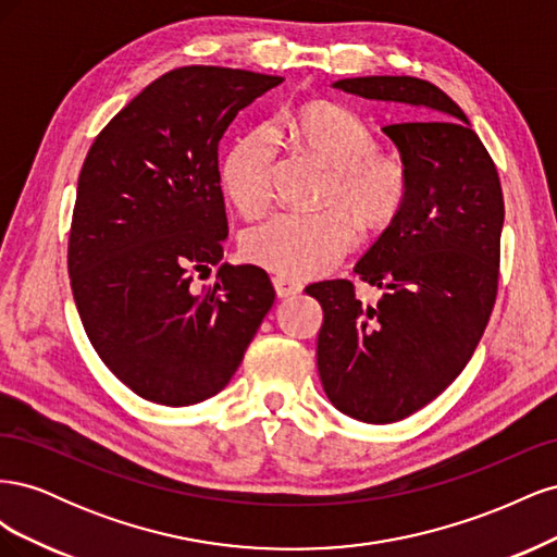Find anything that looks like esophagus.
<instances>
[{
  "mask_svg": "<svg viewBox=\"0 0 557 557\" xmlns=\"http://www.w3.org/2000/svg\"><path fill=\"white\" fill-rule=\"evenodd\" d=\"M272 283H274V290L278 297H290V295L301 293V283L290 276H274Z\"/></svg>",
  "mask_w": 557,
  "mask_h": 557,
  "instance_id": "esophagus-1",
  "label": "esophagus"
}]
</instances>
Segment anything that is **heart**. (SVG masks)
<instances>
[{
  "label": "heart",
  "mask_w": 557,
  "mask_h": 557,
  "mask_svg": "<svg viewBox=\"0 0 557 557\" xmlns=\"http://www.w3.org/2000/svg\"><path fill=\"white\" fill-rule=\"evenodd\" d=\"M285 127L297 148L332 170L323 201L336 209L276 213L244 234L242 250L246 260L278 276L307 278L327 272L356 246V220L364 230L391 225L407 205L411 178L407 162L376 150L372 127L339 104L301 107ZM274 156V134L258 127L244 134L223 160V190L248 218L264 213L272 199Z\"/></svg>",
  "instance_id": "heart-1"
}]
</instances>
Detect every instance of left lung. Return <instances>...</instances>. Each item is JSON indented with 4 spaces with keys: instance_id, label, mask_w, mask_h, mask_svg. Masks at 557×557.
I'll list each match as a JSON object with an SVG mask.
<instances>
[{
    "instance_id": "left-lung-1",
    "label": "left lung",
    "mask_w": 557,
    "mask_h": 557,
    "mask_svg": "<svg viewBox=\"0 0 557 557\" xmlns=\"http://www.w3.org/2000/svg\"><path fill=\"white\" fill-rule=\"evenodd\" d=\"M332 88L407 107L385 125L411 188L356 274L383 290L362 305L350 281L307 288L323 307L318 374L342 413L383 425L423 409L474 356L495 307L502 185L465 111L413 76L342 78Z\"/></svg>"
}]
</instances>
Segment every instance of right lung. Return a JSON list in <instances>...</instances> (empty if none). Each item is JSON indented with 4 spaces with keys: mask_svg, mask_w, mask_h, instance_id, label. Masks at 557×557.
Instances as JSON below:
<instances>
[{
    "mask_svg": "<svg viewBox=\"0 0 557 557\" xmlns=\"http://www.w3.org/2000/svg\"><path fill=\"white\" fill-rule=\"evenodd\" d=\"M227 66H181L99 132L83 162L70 278L97 356L139 397L188 407L237 372L274 285L256 264H221L225 199L218 144L242 109L281 86Z\"/></svg>",
    "mask_w": 557,
    "mask_h": 557,
    "instance_id": "add662e5",
    "label": "right lung"
}]
</instances>
